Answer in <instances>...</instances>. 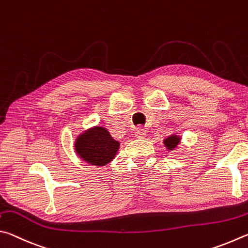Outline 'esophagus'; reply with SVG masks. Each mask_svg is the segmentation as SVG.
I'll use <instances>...</instances> for the list:
<instances>
[{
    "label": "esophagus",
    "instance_id": "34e87169",
    "mask_svg": "<svg viewBox=\"0 0 248 248\" xmlns=\"http://www.w3.org/2000/svg\"><path fill=\"white\" fill-rule=\"evenodd\" d=\"M146 129H142V128H137L135 131V136L137 138H145L146 137Z\"/></svg>",
    "mask_w": 248,
    "mask_h": 248
}]
</instances>
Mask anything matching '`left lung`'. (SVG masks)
Here are the masks:
<instances>
[{"label": "left lung", "instance_id": "obj_1", "mask_svg": "<svg viewBox=\"0 0 248 248\" xmlns=\"http://www.w3.org/2000/svg\"><path fill=\"white\" fill-rule=\"evenodd\" d=\"M180 142V138L175 136V135H171L170 137H168L167 140H164V145L168 147V149H174L175 147L179 145Z\"/></svg>", "mask_w": 248, "mask_h": 248}]
</instances>
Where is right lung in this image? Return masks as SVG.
<instances>
[{
  "mask_svg": "<svg viewBox=\"0 0 248 248\" xmlns=\"http://www.w3.org/2000/svg\"><path fill=\"white\" fill-rule=\"evenodd\" d=\"M76 151L80 157L93 166H106L114 158L120 142L113 140L103 127H95L79 136Z\"/></svg>",
  "mask_w": 248,
  "mask_h": 248,
  "instance_id": "add662e5",
  "label": "right lung"
}]
</instances>
